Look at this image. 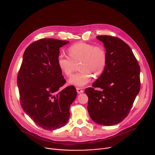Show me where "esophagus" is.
<instances>
[{
    "label": "esophagus",
    "mask_w": 155,
    "mask_h": 155,
    "mask_svg": "<svg viewBox=\"0 0 155 155\" xmlns=\"http://www.w3.org/2000/svg\"><path fill=\"white\" fill-rule=\"evenodd\" d=\"M76 90H77V92L78 94H81L84 92V90L81 88H76Z\"/></svg>",
    "instance_id": "esophagus-1"
}]
</instances>
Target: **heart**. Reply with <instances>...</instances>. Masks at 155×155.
Wrapping results in <instances>:
<instances>
[{
    "label": "heart",
    "mask_w": 155,
    "mask_h": 155,
    "mask_svg": "<svg viewBox=\"0 0 155 155\" xmlns=\"http://www.w3.org/2000/svg\"><path fill=\"white\" fill-rule=\"evenodd\" d=\"M70 58L62 54L58 56V65L61 71L67 76H70L75 68V64L80 62V72L74 74L69 79V84L76 87H84L95 76L101 75L106 66L107 53L101 46L79 42L71 45L68 49Z\"/></svg>",
    "instance_id": "heart-1"
}]
</instances>
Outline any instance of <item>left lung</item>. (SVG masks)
Listing matches in <instances>:
<instances>
[{"mask_svg": "<svg viewBox=\"0 0 155 155\" xmlns=\"http://www.w3.org/2000/svg\"><path fill=\"white\" fill-rule=\"evenodd\" d=\"M104 43L107 64L93 87L85 90L91 119L105 126L116 125L129 113L140 90V67L130 47L118 38L98 36ZM100 87L102 91H96Z\"/></svg>", "mask_w": 155, "mask_h": 155, "instance_id": "obj_1", "label": "left lung"}]
</instances>
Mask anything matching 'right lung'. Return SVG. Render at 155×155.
<instances>
[{
  "label": "right lung",
  "mask_w": 155,
  "mask_h": 155,
  "mask_svg": "<svg viewBox=\"0 0 155 155\" xmlns=\"http://www.w3.org/2000/svg\"><path fill=\"white\" fill-rule=\"evenodd\" d=\"M69 41L41 39L25 50L17 84L24 111L39 127L53 130L64 126L70 107L76 97L73 85L59 90L66 82L57 59L59 49Z\"/></svg>",
  "instance_id": "1"
}]
</instances>
